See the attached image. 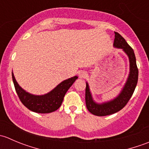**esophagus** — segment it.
Returning <instances> with one entry per match:
<instances>
[{"label":"esophagus","mask_w":149,"mask_h":149,"mask_svg":"<svg viewBox=\"0 0 149 149\" xmlns=\"http://www.w3.org/2000/svg\"><path fill=\"white\" fill-rule=\"evenodd\" d=\"M79 76L80 79H84V78H85L86 76V72L84 71V70H81V71L79 72Z\"/></svg>","instance_id":"1"}]
</instances>
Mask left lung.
I'll return each mask as SVG.
<instances>
[{
    "mask_svg": "<svg viewBox=\"0 0 149 149\" xmlns=\"http://www.w3.org/2000/svg\"><path fill=\"white\" fill-rule=\"evenodd\" d=\"M113 45L115 47L123 49L127 55L130 63V72L127 81L118 97L112 100L102 104L97 103L94 101L89 89V86L86 82L85 94L86 105L88 110L97 116L112 115L123 109L131 98L138 83L139 69L136 65V59L133 49L120 34L115 31Z\"/></svg>",
    "mask_w": 149,
    "mask_h": 149,
    "instance_id": "8db88e82",
    "label": "left lung"
}]
</instances>
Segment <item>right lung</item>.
<instances>
[{"label":"right lung","instance_id":"add662e5","mask_svg":"<svg viewBox=\"0 0 149 149\" xmlns=\"http://www.w3.org/2000/svg\"><path fill=\"white\" fill-rule=\"evenodd\" d=\"M12 79L15 89L22 104L32 112L45 114L54 112L61 106L65 94L78 79V76H73L63 81L52 91L44 95H34L26 92L17 83L13 72Z\"/></svg>","mask_w":149,"mask_h":149}]
</instances>
